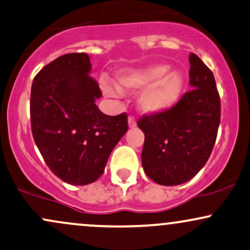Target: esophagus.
<instances>
[{
  "instance_id": "obj_1",
  "label": "esophagus",
  "mask_w": 250,
  "mask_h": 250,
  "mask_svg": "<svg viewBox=\"0 0 250 250\" xmlns=\"http://www.w3.org/2000/svg\"><path fill=\"white\" fill-rule=\"evenodd\" d=\"M128 125H129V127H130V128H135V127H136V120H135V117L129 116V119H128Z\"/></svg>"
}]
</instances>
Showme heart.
Wrapping results in <instances>:
<instances>
[{
    "instance_id": "b5f03b06",
    "label": "heart",
    "mask_w": 250,
    "mask_h": 250,
    "mask_svg": "<svg viewBox=\"0 0 250 250\" xmlns=\"http://www.w3.org/2000/svg\"><path fill=\"white\" fill-rule=\"evenodd\" d=\"M167 64H154L140 69H128L117 76L119 87L125 91H136L140 94V110L146 114H161L169 110L179 102L182 95L185 80L180 71H170ZM103 91L109 97L121 95L115 85L103 83Z\"/></svg>"
}]
</instances>
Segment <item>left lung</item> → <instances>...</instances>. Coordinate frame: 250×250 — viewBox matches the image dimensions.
<instances>
[{
  "instance_id": "8db88e82",
  "label": "left lung",
  "mask_w": 250,
  "mask_h": 250,
  "mask_svg": "<svg viewBox=\"0 0 250 250\" xmlns=\"http://www.w3.org/2000/svg\"><path fill=\"white\" fill-rule=\"evenodd\" d=\"M189 62L193 89L169 110L143 115L137 121L145 133L143 170L162 186L193 179L208 161L216 141L221 102L213 71L193 53Z\"/></svg>"
}]
</instances>
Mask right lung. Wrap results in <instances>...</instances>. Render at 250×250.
Segmentation results:
<instances>
[{
	"mask_svg": "<svg viewBox=\"0 0 250 250\" xmlns=\"http://www.w3.org/2000/svg\"><path fill=\"white\" fill-rule=\"evenodd\" d=\"M85 53L57 57L35 76L30 93L31 133L43 160L64 182L93 183L128 130L125 113L103 114L101 89Z\"/></svg>",
	"mask_w": 250,
	"mask_h": 250,
	"instance_id": "obj_1",
	"label": "right lung"
}]
</instances>
